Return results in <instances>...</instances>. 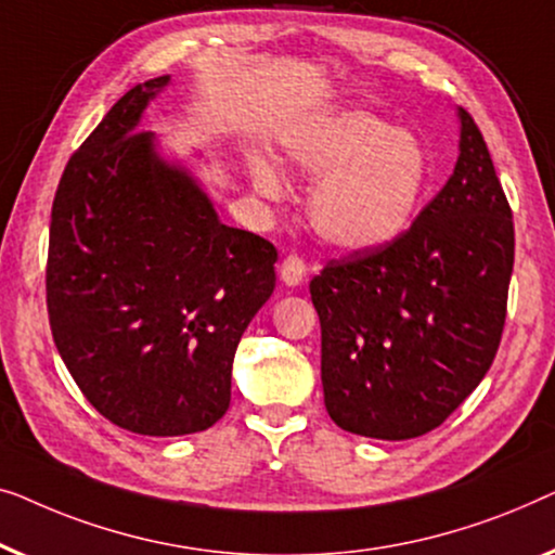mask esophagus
<instances>
[{"label": "esophagus", "instance_id": "esophagus-1", "mask_svg": "<svg viewBox=\"0 0 555 555\" xmlns=\"http://www.w3.org/2000/svg\"><path fill=\"white\" fill-rule=\"evenodd\" d=\"M279 276L284 281L286 286H299L304 276H307V267H304V261L299 259L296 254H288L284 261H281V269H279Z\"/></svg>", "mask_w": 555, "mask_h": 555}]
</instances>
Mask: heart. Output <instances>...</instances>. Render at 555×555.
I'll use <instances>...</instances> for the list:
<instances>
[{"mask_svg":"<svg viewBox=\"0 0 555 555\" xmlns=\"http://www.w3.org/2000/svg\"><path fill=\"white\" fill-rule=\"evenodd\" d=\"M284 158L317 181L307 216L317 236L341 251H372L404 233L427 185L417 135L362 107H347L284 138ZM263 198H284V178L267 158L251 160Z\"/></svg>","mask_w":555,"mask_h":555,"instance_id":"heart-1","label":"heart"}]
</instances>
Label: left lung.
<instances>
[{
  "instance_id": "8db88e82",
  "label": "left lung",
  "mask_w": 555,
  "mask_h": 555,
  "mask_svg": "<svg viewBox=\"0 0 555 555\" xmlns=\"http://www.w3.org/2000/svg\"><path fill=\"white\" fill-rule=\"evenodd\" d=\"M442 191L392 244L330 261L309 292L322 324V385L341 430L410 440L480 385L505 324L513 214L465 111Z\"/></svg>"
}]
</instances>
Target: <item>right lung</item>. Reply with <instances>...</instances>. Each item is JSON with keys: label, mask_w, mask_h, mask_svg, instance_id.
Returning <instances> with one entry per match:
<instances>
[{"label": "right lung", "mask_w": 555, "mask_h": 555, "mask_svg": "<svg viewBox=\"0 0 555 555\" xmlns=\"http://www.w3.org/2000/svg\"><path fill=\"white\" fill-rule=\"evenodd\" d=\"M170 85L125 92L69 158L52 203L47 311L77 387L122 430H208L241 334L276 286V248L221 223L189 166L140 130Z\"/></svg>", "instance_id": "right-lung-1"}]
</instances>
